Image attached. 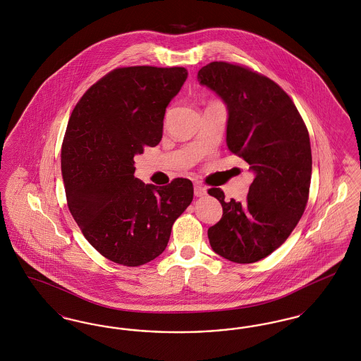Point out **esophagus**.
Instances as JSON below:
<instances>
[{
    "label": "esophagus",
    "mask_w": 361,
    "mask_h": 361,
    "mask_svg": "<svg viewBox=\"0 0 361 361\" xmlns=\"http://www.w3.org/2000/svg\"><path fill=\"white\" fill-rule=\"evenodd\" d=\"M193 192H195L196 197H202V196H206L207 195V189L203 185H200V184H196L193 187Z\"/></svg>",
    "instance_id": "34e87169"
}]
</instances>
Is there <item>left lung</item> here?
<instances>
[{
	"label": "left lung",
	"mask_w": 361,
	"mask_h": 361,
	"mask_svg": "<svg viewBox=\"0 0 361 361\" xmlns=\"http://www.w3.org/2000/svg\"><path fill=\"white\" fill-rule=\"evenodd\" d=\"M197 81L227 105L226 142L243 158L255 180L243 204L224 200L222 189H208L224 215L208 228L212 250L238 264L269 256L284 243L309 200V131L290 96L268 77L227 62H211Z\"/></svg>",
	"instance_id": "8db88e82"
}]
</instances>
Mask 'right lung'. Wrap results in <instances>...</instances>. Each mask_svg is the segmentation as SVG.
Listing matches in <instances>:
<instances>
[{
	"label": "right lung",
	"instance_id": "right-lung-1",
	"mask_svg": "<svg viewBox=\"0 0 361 361\" xmlns=\"http://www.w3.org/2000/svg\"><path fill=\"white\" fill-rule=\"evenodd\" d=\"M187 77L184 68L112 70L71 112L61 154L68 206L87 242L116 264L158 257L193 199L188 178L155 187L134 177V157L159 143L166 106Z\"/></svg>",
	"mask_w": 361,
	"mask_h": 361
}]
</instances>
